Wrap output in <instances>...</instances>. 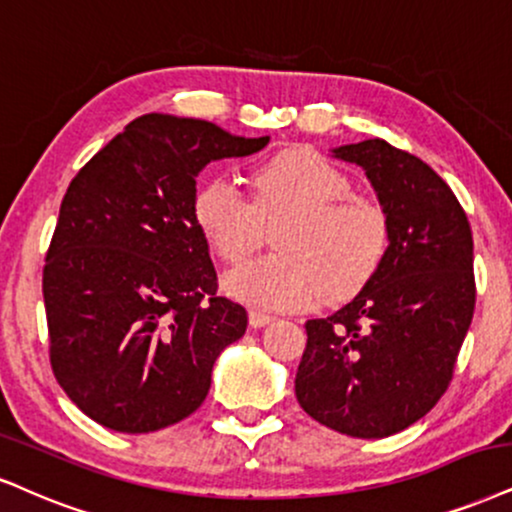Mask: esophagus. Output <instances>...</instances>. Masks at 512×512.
I'll return each instance as SVG.
<instances>
[{
    "instance_id": "obj_1",
    "label": "esophagus",
    "mask_w": 512,
    "mask_h": 512,
    "mask_svg": "<svg viewBox=\"0 0 512 512\" xmlns=\"http://www.w3.org/2000/svg\"><path fill=\"white\" fill-rule=\"evenodd\" d=\"M270 320H273V315L270 313H266V311H249V323H251V327H263V325H268Z\"/></svg>"
}]
</instances>
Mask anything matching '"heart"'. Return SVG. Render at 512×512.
Returning a JSON list of instances; mask_svg holds the SVG:
<instances>
[{
    "label": "heart",
    "mask_w": 512,
    "mask_h": 512,
    "mask_svg": "<svg viewBox=\"0 0 512 512\" xmlns=\"http://www.w3.org/2000/svg\"><path fill=\"white\" fill-rule=\"evenodd\" d=\"M246 201L225 178L201 182L192 218L211 251L227 266H242L263 242V225L280 218L277 254L225 280L227 292L258 308H308L325 296L344 301L380 270L389 246V218L327 156L289 147L249 173Z\"/></svg>",
    "instance_id": "b5f03b06"
}]
</instances>
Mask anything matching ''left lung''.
Here are the masks:
<instances>
[{
	"label": "left lung",
	"mask_w": 512,
	"mask_h": 512,
	"mask_svg": "<svg viewBox=\"0 0 512 512\" xmlns=\"http://www.w3.org/2000/svg\"><path fill=\"white\" fill-rule=\"evenodd\" d=\"M334 156L365 170L389 218V246L351 304L306 323L294 391L320 425L382 439L449 389L475 313L472 230L451 187L418 156L384 140Z\"/></svg>",
	"instance_id": "left-lung-1"
}]
</instances>
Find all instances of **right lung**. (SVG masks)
Wrapping results in <instances>:
<instances>
[{"label":"right lung","mask_w":512,"mask_h":512,"mask_svg":"<svg viewBox=\"0 0 512 512\" xmlns=\"http://www.w3.org/2000/svg\"><path fill=\"white\" fill-rule=\"evenodd\" d=\"M194 118L149 113L68 185L42 273L49 361L87 418L116 432L175 425L204 403L218 353L246 332V308L218 296L192 218L206 163L249 156Z\"/></svg>","instance_id":"add662e5"}]
</instances>
